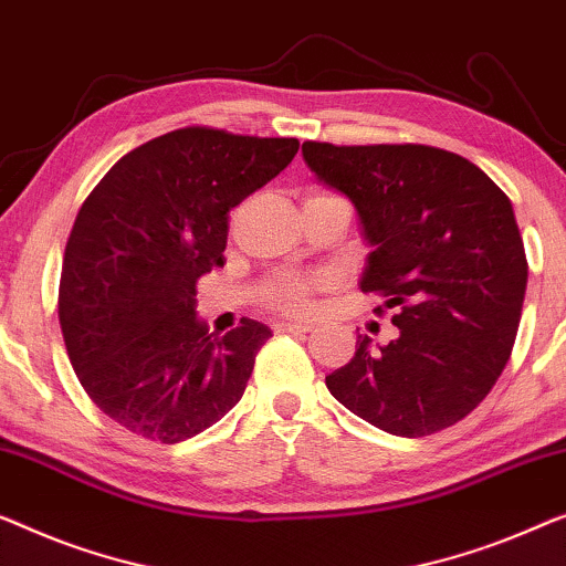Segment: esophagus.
<instances>
[{
	"instance_id": "obj_1",
	"label": "esophagus",
	"mask_w": 566,
	"mask_h": 566,
	"mask_svg": "<svg viewBox=\"0 0 566 566\" xmlns=\"http://www.w3.org/2000/svg\"><path fill=\"white\" fill-rule=\"evenodd\" d=\"M275 329L277 332H289V334H308V332H314V326L301 324V322H277Z\"/></svg>"
}]
</instances>
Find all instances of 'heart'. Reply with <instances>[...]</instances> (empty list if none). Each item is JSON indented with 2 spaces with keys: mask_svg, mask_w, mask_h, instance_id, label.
I'll return each mask as SVG.
<instances>
[{
  "mask_svg": "<svg viewBox=\"0 0 566 566\" xmlns=\"http://www.w3.org/2000/svg\"><path fill=\"white\" fill-rule=\"evenodd\" d=\"M324 277L318 275H303L293 273V270H277L263 283V301L268 306L285 314H306L311 293L322 289Z\"/></svg>",
  "mask_w": 566,
  "mask_h": 566,
  "instance_id": "obj_1",
  "label": "heart"
}]
</instances>
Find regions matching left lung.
<instances>
[{
    "label": "left lung",
    "mask_w": 566,
    "mask_h": 566,
    "mask_svg": "<svg viewBox=\"0 0 566 566\" xmlns=\"http://www.w3.org/2000/svg\"><path fill=\"white\" fill-rule=\"evenodd\" d=\"M301 150L318 181L355 203L373 248L359 289L396 308L400 329L380 349L359 334L355 357L326 375V388L396 437L462 421L501 378L521 322L528 263L511 199L474 163L439 147Z\"/></svg>",
    "instance_id": "1"
}]
</instances>
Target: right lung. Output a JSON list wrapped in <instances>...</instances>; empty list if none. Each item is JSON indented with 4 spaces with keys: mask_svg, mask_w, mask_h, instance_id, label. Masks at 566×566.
Instances as JSON below:
<instances>
[{
    "mask_svg": "<svg viewBox=\"0 0 566 566\" xmlns=\"http://www.w3.org/2000/svg\"><path fill=\"white\" fill-rule=\"evenodd\" d=\"M298 153L296 137L184 127L109 168L65 242L59 318L88 398L137 437L178 444L242 398L273 332L224 337L196 316V281L224 265L229 211Z\"/></svg>",
    "mask_w": 566,
    "mask_h": 566,
    "instance_id": "obj_1",
    "label": "right lung"
}]
</instances>
